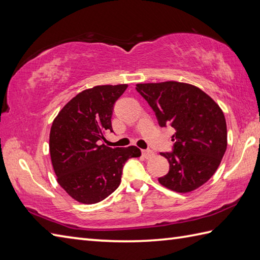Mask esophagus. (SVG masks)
I'll return each mask as SVG.
<instances>
[{
	"label": "esophagus",
	"instance_id": "obj_1",
	"mask_svg": "<svg viewBox=\"0 0 260 260\" xmlns=\"http://www.w3.org/2000/svg\"><path fill=\"white\" fill-rule=\"evenodd\" d=\"M142 155L144 156L145 158H148V157H151V156L154 155V152L151 151V150H143L142 151Z\"/></svg>",
	"mask_w": 260,
	"mask_h": 260
}]
</instances>
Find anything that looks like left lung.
<instances>
[{"instance_id": "8db88e82", "label": "left lung", "mask_w": 260, "mask_h": 260, "mask_svg": "<svg viewBox=\"0 0 260 260\" xmlns=\"http://www.w3.org/2000/svg\"><path fill=\"white\" fill-rule=\"evenodd\" d=\"M161 127L175 129L168 174L158 182L168 189L186 193L206 183L217 171L227 150V124L221 108L193 85L178 81L137 84Z\"/></svg>"}]
</instances>
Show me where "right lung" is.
I'll return each instance as SVG.
<instances>
[{
  "instance_id": "1",
  "label": "right lung",
  "mask_w": 260,
  "mask_h": 260,
  "mask_svg": "<svg viewBox=\"0 0 260 260\" xmlns=\"http://www.w3.org/2000/svg\"><path fill=\"white\" fill-rule=\"evenodd\" d=\"M127 85L96 86L79 92L64 105L50 131L51 162L60 186L78 202L103 201L120 184L123 167L140 157L136 146L112 148L101 144L113 132L116 101Z\"/></svg>"
}]
</instances>
